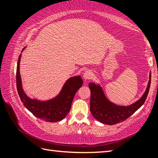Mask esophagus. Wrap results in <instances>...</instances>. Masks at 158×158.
Returning a JSON list of instances; mask_svg holds the SVG:
<instances>
[{
	"mask_svg": "<svg viewBox=\"0 0 158 158\" xmlns=\"http://www.w3.org/2000/svg\"><path fill=\"white\" fill-rule=\"evenodd\" d=\"M84 79L85 80H89V79H91L93 77V72L90 71V70H87L85 71V73H84Z\"/></svg>",
	"mask_w": 158,
	"mask_h": 158,
	"instance_id": "obj_1",
	"label": "esophagus"
}]
</instances>
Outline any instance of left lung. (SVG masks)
Masks as SVG:
<instances>
[{"label": "left lung", "instance_id": "8db88e82", "mask_svg": "<svg viewBox=\"0 0 158 158\" xmlns=\"http://www.w3.org/2000/svg\"><path fill=\"white\" fill-rule=\"evenodd\" d=\"M151 74L150 73V79L146 90L142 97L133 105L128 106H117L109 102L104 95L102 88L94 83H89L90 100V113L96 120L104 124L116 125L127 119L130 116L143 105L148 96L150 85H151Z\"/></svg>", "mask_w": 158, "mask_h": 158}]
</instances>
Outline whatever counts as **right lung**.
<instances>
[{
    "mask_svg": "<svg viewBox=\"0 0 158 158\" xmlns=\"http://www.w3.org/2000/svg\"><path fill=\"white\" fill-rule=\"evenodd\" d=\"M19 55L17 68V89L19 96L23 105L35 116L47 122H57L63 120L71 109V105L75 93L83 84L80 76L69 79L64 85L59 95L52 100L40 102L29 99L21 87L19 74Z\"/></svg>",
    "mask_w": 158,
    "mask_h": 158,
    "instance_id": "right-lung-1",
    "label": "right lung"
}]
</instances>
